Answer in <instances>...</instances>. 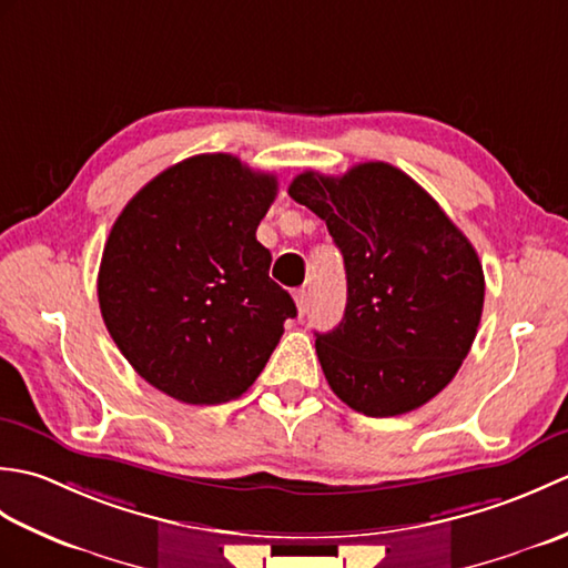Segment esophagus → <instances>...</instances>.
I'll return each instance as SVG.
<instances>
[{
    "label": "esophagus",
    "instance_id": "obj_1",
    "mask_svg": "<svg viewBox=\"0 0 568 568\" xmlns=\"http://www.w3.org/2000/svg\"><path fill=\"white\" fill-rule=\"evenodd\" d=\"M293 297H295V305H297L300 315H307V310H310V295H307L305 287H295Z\"/></svg>",
    "mask_w": 568,
    "mask_h": 568
}]
</instances>
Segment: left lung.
I'll return each instance as SVG.
<instances>
[{
  "label": "left lung",
  "mask_w": 568,
  "mask_h": 568,
  "mask_svg": "<svg viewBox=\"0 0 568 568\" xmlns=\"http://www.w3.org/2000/svg\"><path fill=\"white\" fill-rule=\"evenodd\" d=\"M291 197L327 222L346 268V310L317 334V358L342 403L395 417L452 383L484 312V265L429 192L383 161L339 178L300 173Z\"/></svg>",
  "instance_id": "left-lung-1"
}]
</instances>
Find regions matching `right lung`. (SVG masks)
<instances>
[{"label": "right lung", "mask_w": 568, "mask_h": 568, "mask_svg": "<svg viewBox=\"0 0 568 568\" xmlns=\"http://www.w3.org/2000/svg\"><path fill=\"white\" fill-rule=\"evenodd\" d=\"M275 192V175L202 153L116 216L98 275L102 320L139 376L180 403L246 393L297 315L256 239Z\"/></svg>", "instance_id": "1"}]
</instances>
